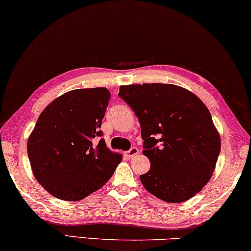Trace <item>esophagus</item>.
I'll use <instances>...</instances> for the list:
<instances>
[{
    "mask_svg": "<svg viewBox=\"0 0 251 251\" xmlns=\"http://www.w3.org/2000/svg\"><path fill=\"white\" fill-rule=\"evenodd\" d=\"M138 153H140V150H138L137 147H132V149H130V150L128 151V152H127L126 155L130 158V157L135 156V155H137Z\"/></svg>",
    "mask_w": 251,
    "mask_h": 251,
    "instance_id": "obj_1",
    "label": "esophagus"
}]
</instances>
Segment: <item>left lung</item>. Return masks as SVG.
Here are the masks:
<instances>
[{"instance_id": "1", "label": "left lung", "mask_w": 251, "mask_h": 251, "mask_svg": "<svg viewBox=\"0 0 251 251\" xmlns=\"http://www.w3.org/2000/svg\"><path fill=\"white\" fill-rule=\"evenodd\" d=\"M118 96L136 115L151 169L140 176L162 201L180 203L204 188L216 169L220 135L197 95L172 83L119 87Z\"/></svg>"}]
</instances>
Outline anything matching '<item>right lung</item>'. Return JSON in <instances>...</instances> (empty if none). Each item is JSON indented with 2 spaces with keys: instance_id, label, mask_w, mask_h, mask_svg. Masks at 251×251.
Returning <instances> with one entry per match:
<instances>
[{
  "instance_id": "add662e5",
  "label": "right lung",
  "mask_w": 251,
  "mask_h": 251,
  "mask_svg": "<svg viewBox=\"0 0 251 251\" xmlns=\"http://www.w3.org/2000/svg\"><path fill=\"white\" fill-rule=\"evenodd\" d=\"M110 99L105 87L75 89L48 105L27 140L37 181L51 196L79 201L105 185L122 161L99 130Z\"/></svg>"
}]
</instances>
